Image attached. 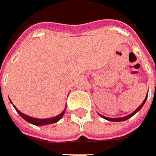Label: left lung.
Masks as SVG:
<instances>
[{"label":"left lung","instance_id":"obj_1","mask_svg":"<svg viewBox=\"0 0 156 156\" xmlns=\"http://www.w3.org/2000/svg\"><path fill=\"white\" fill-rule=\"evenodd\" d=\"M148 95V94H147ZM146 98H147V96H146V98H145V99L144 100V102L141 104L140 106L138 107V108L136 109V110H135L132 114H130V115H126V116H125V117H120V118H108V117H106V116H104V115H100L103 118H105V119H107V120H109V121H113V122H120V121H125V120H127L128 118H130L131 116H133L136 113H137L141 108H142V107L144 106V104L145 103V100H146Z\"/></svg>","mask_w":156,"mask_h":156}]
</instances>
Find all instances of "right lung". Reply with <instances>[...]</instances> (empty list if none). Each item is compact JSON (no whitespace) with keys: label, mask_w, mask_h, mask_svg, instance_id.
<instances>
[{"label":"right lung","mask_w":156,"mask_h":156,"mask_svg":"<svg viewBox=\"0 0 156 156\" xmlns=\"http://www.w3.org/2000/svg\"><path fill=\"white\" fill-rule=\"evenodd\" d=\"M15 108V107H14ZM16 111L19 113V115L23 118V119H25L27 122H29V123H30V124H33V125H35V126H45V125H48V124H53V123H56V122H58L62 116H63V115H64V113H65V110L61 113V114H59L58 115H57V116H55V117H51V118H47V119H38V118H34V117H30V116H29V115H25V114H23V113H21L20 111H19L18 109L16 108Z\"/></svg>","instance_id":"add662e5"}]
</instances>
